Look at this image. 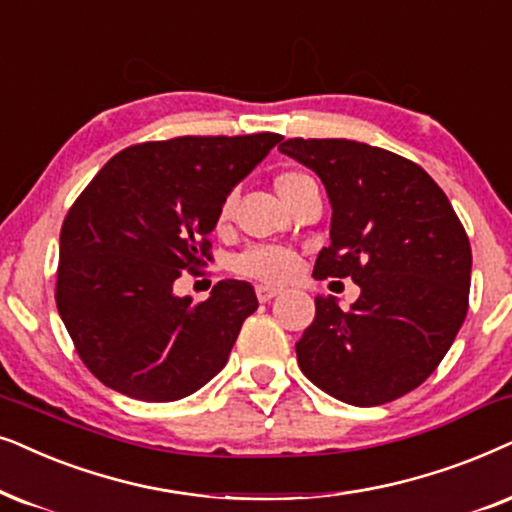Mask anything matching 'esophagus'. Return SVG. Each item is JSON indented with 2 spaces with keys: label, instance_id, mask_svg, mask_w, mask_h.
<instances>
[{
  "label": "esophagus",
  "instance_id": "obj_1",
  "mask_svg": "<svg viewBox=\"0 0 512 512\" xmlns=\"http://www.w3.org/2000/svg\"><path fill=\"white\" fill-rule=\"evenodd\" d=\"M255 292H257V299H260V302H271V299L281 295V290L271 288V285H257Z\"/></svg>",
  "mask_w": 512,
  "mask_h": 512
}]
</instances>
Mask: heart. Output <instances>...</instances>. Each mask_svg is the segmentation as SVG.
<instances>
[{"label":"heart","mask_w":512,"mask_h":512,"mask_svg":"<svg viewBox=\"0 0 512 512\" xmlns=\"http://www.w3.org/2000/svg\"><path fill=\"white\" fill-rule=\"evenodd\" d=\"M311 177L302 173V170H285L276 177V189L285 201L288 196L295 192L297 187H302L304 182H309ZM234 194H227L220 203V210H217V227H224L231 220V213H234ZM299 267L297 255L283 245H250L243 252H238L234 257V271L245 278H255V281L264 283H283L295 274Z\"/></svg>","instance_id":"b5f03b06"}]
</instances>
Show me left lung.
Listing matches in <instances>:
<instances>
[{
  "label": "left lung",
  "instance_id": "1",
  "mask_svg": "<svg viewBox=\"0 0 512 512\" xmlns=\"http://www.w3.org/2000/svg\"><path fill=\"white\" fill-rule=\"evenodd\" d=\"M278 149L311 168L332 203L330 245L313 276L360 285L349 311L316 297L297 363L342 403H391L431 377L466 320V229L433 177L405 156L344 138H290Z\"/></svg>",
  "mask_w": 512,
  "mask_h": 512
}]
</instances>
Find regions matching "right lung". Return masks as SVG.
Instances as JSON below:
<instances>
[{
	"label": "right lung",
	"instance_id": "right-lung-1",
	"mask_svg": "<svg viewBox=\"0 0 512 512\" xmlns=\"http://www.w3.org/2000/svg\"><path fill=\"white\" fill-rule=\"evenodd\" d=\"M283 135H182L114 154L67 210L56 304L102 384L145 403L199 391L227 365L250 283L220 281L203 302L175 297L182 271L213 262L224 196Z\"/></svg>",
	"mask_w": 512,
	"mask_h": 512
}]
</instances>
